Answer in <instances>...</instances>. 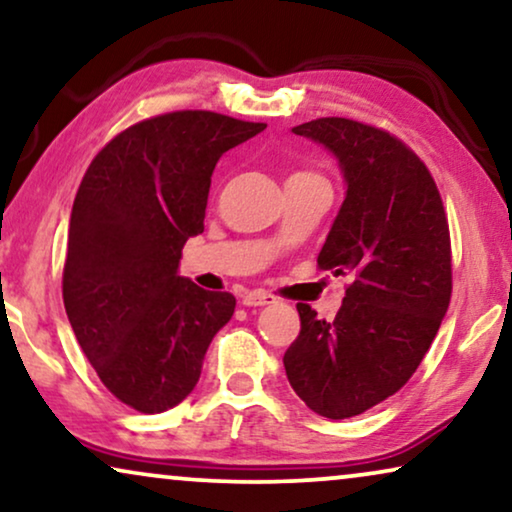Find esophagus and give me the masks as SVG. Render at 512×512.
<instances>
[{
    "instance_id": "obj_1",
    "label": "esophagus",
    "mask_w": 512,
    "mask_h": 512,
    "mask_svg": "<svg viewBox=\"0 0 512 512\" xmlns=\"http://www.w3.org/2000/svg\"><path fill=\"white\" fill-rule=\"evenodd\" d=\"M275 303V296L265 291H249L242 296V305L247 307H263V305H272Z\"/></svg>"
}]
</instances>
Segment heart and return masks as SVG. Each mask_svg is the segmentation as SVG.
Returning <instances> with one entry per match:
<instances>
[{"label": "heart", "mask_w": 512, "mask_h": 512, "mask_svg": "<svg viewBox=\"0 0 512 512\" xmlns=\"http://www.w3.org/2000/svg\"><path fill=\"white\" fill-rule=\"evenodd\" d=\"M296 174H307V172H296Z\"/></svg>", "instance_id": "obj_1"}]
</instances>
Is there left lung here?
I'll use <instances>...</instances> for the list:
<instances>
[{
    "label": "left lung",
    "instance_id": "8db88e82",
    "mask_svg": "<svg viewBox=\"0 0 512 512\" xmlns=\"http://www.w3.org/2000/svg\"><path fill=\"white\" fill-rule=\"evenodd\" d=\"M293 132L338 160L345 200L317 263L352 284L331 321L296 305L284 368L307 408L347 419L396 394L429 352L450 305V228L436 181L401 139L349 118Z\"/></svg>",
    "mask_w": 512,
    "mask_h": 512
}]
</instances>
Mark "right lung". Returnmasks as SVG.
Returning a JSON list of instances; mask_svg holds the SVG:
<instances>
[{
    "instance_id": "add662e5",
    "label": "right lung",
    "mask_w": 512,
    "mask_h": 512,
    "mask_svg": "<svg viewBox=\"0 0 512 512\" xmlns=\"http://www.w3.org/2000/svg\"><path fill=\"white\" fill-rule=\"evenodd\" d=\"M265 130L214 111H174L111 139L74 198L62 298L76 340L111 394L156 415L200 380L209 342L235 312L230 293L179 275L205 230L223 153Z\"/></svg>"
}]
</instances>
